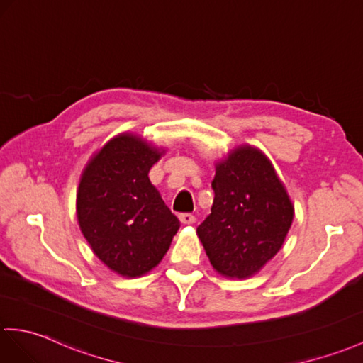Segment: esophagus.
Listing matches in <instances>:
<instances>
[{"instance_id": "34e87169", "label": "esophagus", "mask_w": 363, "mask_h": 363, "mask_svg": "<svg viewBox=\"0 0 363 363\" xmlns=\"http://www.w3.org/2000/svg\"><path fill=\"white\" fill-rule=\"evenodd\" d=\"M179 221L182 223V224H193L196 221V218L193 216L191 213H181L179 215Z\"/></svg>"}]
</instances>
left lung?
Returning <instances> with one entry per match:
<instances>
[{
  "instance_id": "1",
  "label": "left lung",
  "mask_w": 363,
  "mask_h": 363,
  "mask_svg": "<svg viewBox=\"0 0 363 363\" xmlns=\"http://www.w3.org/2000/svg\"><path fill=\"white\" fill-rule=\"evenodd\" d=\"M212 213L196 233L218 274L249 278L281 249L294 206L271 161L240 145L215 165Z\"/></svg>"
}]
</instances>
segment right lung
<instances>
[{
	"label": "right lung",
	"mask_w": 363,
	"mask_h": 363,
	"mask_svg": "<svg viewBox=\"0 0 363 363\" xmlns=\"http://www.w3.org/2000/svg\"><path fill=\"white\" fill-rule=\"evenodd\" d=\"M165 151L122 133L91 157L77 190V220L96 257L122 277H140L161 263L179 220L150 182Z\"/></svg>",
	"instance_id": "add662e5"
}]
</instances>
